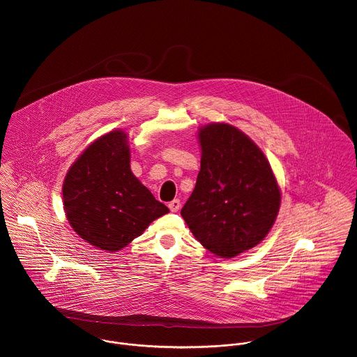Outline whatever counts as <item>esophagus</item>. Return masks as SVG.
Segmentation results:
<instances>
[{"mask_svg": "<svg viewBox=\"0 0 357 357\" xmlns=\"http://www.w3.org/2000/svg\"><path fill=\"white\" fill-rule=\"evenodd\" d=\"M168 208H169V211H171V212H178V211H179V208H181V201H179V199H174V201H171V202L168 204Z\"/></svg>", "mask_w": 357, "mask_h": 357, "instance_id": "34e87169", "label": "esophagus"}]
</instances>
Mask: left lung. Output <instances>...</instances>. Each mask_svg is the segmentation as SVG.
Instances as JSON below:
<instances>
[{
  "label": "left lung",
  "mask_w": 357,
  "mask_h": 357,
  "mask_svg": "<svg viewBox=\"0 0 357 357\" xmlns=\"http://www.w3.org/2000/svg\"><path fill=\"white\" fill-rule=\"evenodd\" d=\"M198 139L201 168L181 215L206 250L234 258L269 234L280 188L264 152L235 126L208 123Z\"/></svg>",
  "instance_id": "8db88e82"
}]
</instances>
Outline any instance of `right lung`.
<instances>
[{
    "label": "right lung",
    "mask_w": 357,
    "mask_h": 357,
    "mask_svg": "<svg viewBox=\"0 0 357 357\" xmlns=\"http://www.w3.org/2000/svg\"><path fill=\"white\" fill-rule=\"evenodd\" d=\"M63 209L75 232L89 245L118 251L169 209L130 169V148L123 130L95 139L69 168Z\"/></svg>",
    "instance_id": "add662e5"
}]
</instances>
